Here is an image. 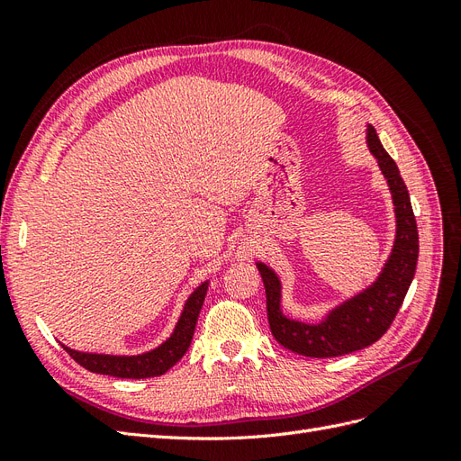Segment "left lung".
I'll list each match as a JSON object with an SVG mask.
<instances>
[{"instance_id": "left-lung-1", "label": "left lung", "mask_w": 461, "mask_h": 461, "mask_svg": "<svg viewBox=\"0 0 461 461\" xmlns=\"http://www.w3.org/2000/svg\"><path fill=\"white\" fill-rule=\"evenodd\" d=\"M367 144L386 176L396 212V242L393 256L376 283L361 292L359 296L342 303L323 323L305 325L283 315L281 305H278L281 283L271 269L258 263L265 294H267V317L273 337L278 344L300 356L337 357L371 346L393 325L413 281L417 256H420V234H417V222L406 183L373 127L367 129Z\"/></svg>"}]
</instances>
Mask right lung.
<instances>
[{"instance_id":"right-lung-1","label":"right lung","mask_w":461,"mask_h":461,"mask_svg":"<svg viewBox=\"0 0 461 461\" xmlns=\"http://www.w3.org/2000/svg\"><path fill=\"white\" fill-rule=\"evenodd\" d=\"M205 292H207V283H203L190 296L186 308L183 312V317H180L178 325L173 332V337L159 348H156L153 352H148L142 356H132V357H119V356H102V354H82V352L71 350V348H65V346L63 348L78 366H82L92 373L111 375V376H117V379H148V376L163 375L186 354L194 337V329H196L200 310L203 305Z\"/></svg>"}]
</instances>
